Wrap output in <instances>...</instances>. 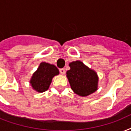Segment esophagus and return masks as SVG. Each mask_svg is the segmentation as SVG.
Instances as JSON below:
<instances>
[{"label":"esophagus","mask_w":131,"mask_h":131,"mask_svg":"<svg viewBox=\"0 0 131 131\" xmlns=\"http://www.w3.org/2000/svg\"><path fill=\"white\" fill-rule=\"evenodd\" d=\"M59 71L60 74H62V75H64L65 74V70L64 69H60Z\"/></svg>","instance_id":"1"}]
</instances>
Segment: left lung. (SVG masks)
Wrapping results in <instances>:
<instances>
[{
  "instance_id": "left-lung-1",
  "label": "left lung",
  "mask_w": 131,
  "mask_h": 131,
  "mask_svg": "<svg viewBox=\"0 0 131 131\" xmlns=\"http://www.w3.org/2000/svg\"><path fill=\"white\" fill-rule=\"evenodd\" d=\"M69 67L71 69L67 72V77L75 93L86 96L97 90L99 79L95 71L79 60L71 62Z\"/></svg>"
}]
</instances>
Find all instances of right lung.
<instances>
[{
  "instance_id": "add662e5",
  "label": "right lung",
  "mask_w": 131,
  "mask_h": 131,
  "mask_svg": "<svg viewBox=\"0 0 131 131\" xmlns=\"http://www.w3.org/2000/svg\"><path fill=\"white\" fill-rule=\"evenodd\" d=\"M58 74L59 71L56 66L41 62L37 71L32 75L30 82L33 89L39 92H43L49 88L52 78Z\"/></svg>"
}]
</instances>
